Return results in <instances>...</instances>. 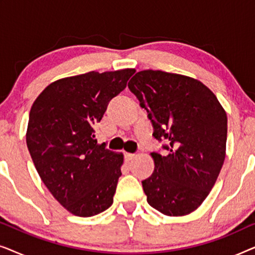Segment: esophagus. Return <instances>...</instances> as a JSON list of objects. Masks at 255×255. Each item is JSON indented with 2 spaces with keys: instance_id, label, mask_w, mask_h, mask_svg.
<instances>
[{
  "instance_id": "34e87169",
  "label": "esophagus",
  "mask_w": 255,
  "mask_h": 255,
  "mask_svg": "<svg viewBox=\"0 0 255 255\" xmlns=\"http://www.w3.org/2000/svg\"><path fill=\"white\" fill-rule=\"evenodd\" d=\"M125 155V159L128 160V161H130V160H132L135 156V154H133V153H124Z\"/></svg>"
}]
</instances>
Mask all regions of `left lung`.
<instances>
[{"label": "left lung", "instance_id": "left-lung-1", "mask_svg": "<svg viewBox=\"0 0 255 255\" xmlns=\"http://www.w3.org/2000/svg\"><path fill=\"white\" fill-rule=\"evenodd\" d=\"M128 89L147 111L153 137L168 151L151 153L154 172L141 181L152 208L183 216L200 207L225 159L228 117L215 94L198 80L162 71H141Z\"/></svg>", "mask_w": 255, "mask_h": 255}]
</instances>
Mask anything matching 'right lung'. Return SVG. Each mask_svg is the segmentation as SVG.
<instances>
[{
	"instance_id": "add662e5",
	"label": "right lung",
	"mask_w": 255,
	"mask_h": 255,
	"mask_svg": "<svg viewBox=\"0 0 255 255\" xmlns=\"http://www.w3.org/2000/svg\"><path fill=\"white\" fill-rule=\"evenodd\" d=\"M134 69L58 80L31 107L26 145L38 174L71 214L92 217L111 207L123 154L97 144L96 123Z\"/></svg>"
}]
</instances>
